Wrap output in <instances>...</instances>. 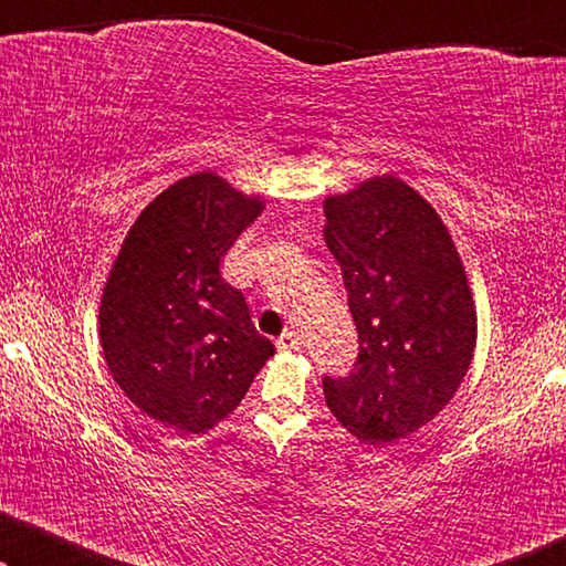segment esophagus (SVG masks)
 I'll return each instance as SVG.
<instances>
[{
	"label": "esophagus",
	"instance_id": "esophagus-1",
	"mask_svg": "<svg viewBox=\"0 0 566 566\" xmlns=\"http://www.w3.org/2000/svg\"><path fill=\"white\" fill-rule=\"evenodd\" d=\"M277 347H281V350H298V347H301V335H298V332H293V329L283 332V335L277 337Z\"/></svg>",
	"mask_w": 566,
	"mask_h": 566
}]
</instances>
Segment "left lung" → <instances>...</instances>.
<instances>
[{"instance_id": "left-lung-1", "label": "left lung", "mask_w": 566, "mask_h": 566, "mask_svg": "<svg viewBox=\"0 0 566 566\" xmlns=\"http://www.w3.org/2000/svg\"><path fill=\"white\" fill-rule=\"evenodd\" d=\"M324 216L358 329V358L350 374H324V399L355 438H407L453 399L474 353L476 312L459 252L399 177L327 198Z\"/></svg>"}]
</instances>
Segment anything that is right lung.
<instances>
[{"label": "right lung", "mask_w": 566, "mask_h": 566, "mask_svg": "<svg viewBox=\"0 0 566 566\" xmlns=\"http://www.w3.org/2000/svg\"><path fill=\"white\" fill-rule=\"evenodd\" d=\"M260 211V200L198 172L154 198L120 247L99 339L123 394L165 428H213L275 353L219 270Z\"/></svg>", "instance_id": "right-lung-1"}]
</instances>
